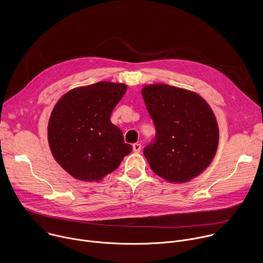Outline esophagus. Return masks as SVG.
<instances>
[{
  "mask_svg": "<svg viewBox=\"0 0 263 263\" xmlns=\"http://www.w3.org/2000/svg\"><path fill=\"white\" fill-rule=\"evenodd\" d=\"M140 149H141V144H140L139 142H135V143H133V151H134V152L139 153V152H140Z\"/></svg>",
  "mask_w": 263,
  "mask_h": 263,
  "instance_id": "1",
  "label": "esophagus"
}]
</instances>
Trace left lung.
Returning a JSON list of instances; mask_svg holds the SVG:
<instances>
[{
	"label": "left lung",
	"mask_w": 263,
	"mask_h": 263,
	"mask_svg": "<svg viewBox=\"0 0 263 263\" xmlns=\"http://www.w3.org/2000/svg\"><path fill=\"white\" fill-rule=\"evenodd\" d=\"M142 98L156 129L143 148L152 171L174 183L200 175L212 161L218 127L209 105L199 95L166 84L142 88Z\"/></svg>",
	"instance_id": "1"
}]
</instances>
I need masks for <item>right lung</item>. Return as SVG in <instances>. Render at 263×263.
<instances>
[{
    "label": "right lung",
    "instance_id": "1",
    "mask_svg": "<svg viewBox=\"0 0 263 263\" xmlns=\"http://www.w3.org/2000/svg\"><path fill=\"white\" fill-rule=\"evenodd\" d=\"M126 89L125 84L98 82L68 91L55 105L48 127L50 148L73 178L99 181L131 153L121 129L110 122Z\"/></svg>",
    "mask_w": 263,
    "mask_h": 263
}]
</instances>
